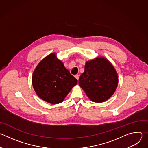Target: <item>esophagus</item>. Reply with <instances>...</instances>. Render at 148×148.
<instances>
[{"label":"esophagus","instance_id":"1","mask_svg":"<svg viewBox=\"0 0 148 148\" xmlns=\"http://www.w3.org/2000/svg\"><path fill=\"white\" fill-rule=\"evenodd\" d=\"M74 77H75L77 80H78V79H79V75H78V74L75 75H74Z\"/></svg>","mask_w":148,"mask_h":148}]
</instances>
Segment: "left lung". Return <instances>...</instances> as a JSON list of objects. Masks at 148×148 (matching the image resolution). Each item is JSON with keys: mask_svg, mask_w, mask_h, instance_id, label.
Segmentation results:
<instances>
[{"mask_svg": "<svg viewBox=\"0 0 148 148\" xmlns=\"http://www.w3.org/2000/svg\"><path fill=\"white\" fill-rule=\"evenodd\" d=\"M78 84L91 101L100 103L107 101L114 94L118 76L107 58L97 57L86 61Z\"/></svg>", "mask_w": 148, "mask_h": 148, "instance_id": "8db88e82", "label": "left lung"}]
</instances>
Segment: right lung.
<instances>
[{
  "mask_svg": "<svg viewBox=\"0 0 148 148\" xmlns=\"http://www.w3.org/2000/svg\"><path fill=\"white\" fill-rule=\"evenodd\" d=\"M77 84L55 53L45 57L32 75V85L36 94L51 104L62 102Z\"/></svg>",
  "mask_w": 148,
  "mask_h": 148,
  "instance_id": "obj_1",
  "label": "right lung"
}]
</instances>
